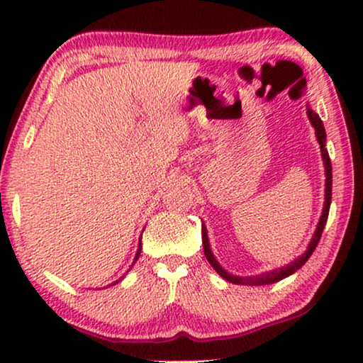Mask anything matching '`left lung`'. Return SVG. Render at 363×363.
<instances>
[{"instance_id": "1", "label": "left lung", "mask_w": 363, "mask_h": 363, "mask_svg": "<svg viewBox=\"0 0 363 363\" xmlns=\"http://www.w3.org/2000/svg\"><path fill=\"white\" fill-rule=\"evenodd\" d=\"M307 117H309V122L312 123V127H314V130H315L317 142H319V145H320V155H322V160H324V167H325V198H324L325 201H324V208H322L320 220H319V223H317V226H315L314 236L311 238V242H309V246H307V250L302 252L299 257H296L294 261H291L289 264H286V266H282V267H277V269L262 272V274H256V276H235V274H231V272H228L225 267H223L220 262L216 261V257H215V255H213V251H211V247H210V240H208L206 226L201 225L203 251H205L206 259L213 266V269H215L218 274H220L223 279H226L228 282H233V284H242V286L274 284V282L284 279V277L294 274L297 269H301V267L306 264V261L312 256V252H314L317 245H319L322 231H324L325 223H327V216H329V208H330V200H332V165H330L329 152H327V148H325V128H324V123H322L320 117L317 116V113L309 107V104H307Z\"/></svg>"}]
</instances>
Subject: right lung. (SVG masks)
I'll list each match as a JSON object with an SVG mask.
<instances>
[{
	"instance_id": "add662e5",
	"label": "right lung",
	"mask_w": 363,
	"mask_h": 363,
	"mask_svg": "<svg viewBox=\"0 0 363 363\" xmlns=\"http://www.w3.org/2000/svg\"><path fill=\"white\" fill-rule=\"evenodd\" d=\"M140 251H142V242H138V247H137V252H135V259H133V262H135L137 259H138V256H140ZM133 262H132V266H133ZM123 279V276L121 277V279L118 281H116V282H112V284H108L107 287H111V286H116V284H118V282H121Z\"/></svg>"
}]
</instances>
